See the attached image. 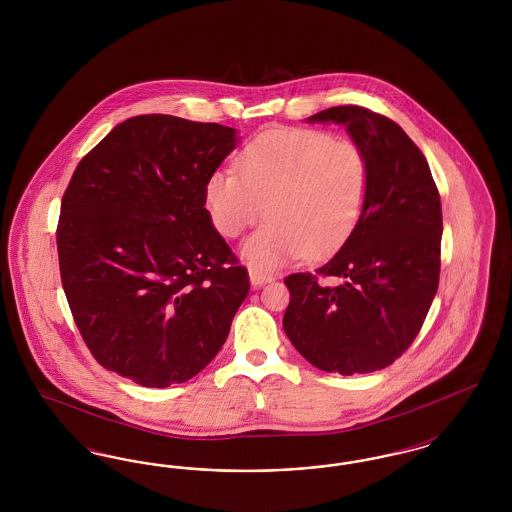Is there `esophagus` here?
Masks as SVG:
<instances>
[{"label": "esophagus", "mask_w": 512, "mask_h": 512, "mask_svg": "<svg viewBox=\"0 0 512 512\" xmlns=\"http://www.w3.org/2000/svg\"><path fill=\"white\" fill-rule=\"evenodd\" d=\"M249 280H251L253 288H261L263 284H267V282L272 280V276L267 274V272H263L261 268L249 267Z\"/></svg>", "instance_id": "1"}]
</instances>
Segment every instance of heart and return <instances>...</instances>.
Here are the masks:
<instances>
[{
	"mask_svg": "<svg viewBox=\"0 0 512 512\" xmlns=\"http://www.w3.org/2000/svg\"><path fill=\"white\" fill-rule=\"evenodd\" d=\"M234 171L205 184L209 219L222 238H238L268 220L244 245L259 267H278L309 253L324 259L357 228L368 194V163L351 140L309 128H276L240 151Z\"/></svg>",
	"mask_w": 512,
	"mask_h": 512,
	"instance_id": "b5f03b06",
	"label": "heart"
}]
</instances>
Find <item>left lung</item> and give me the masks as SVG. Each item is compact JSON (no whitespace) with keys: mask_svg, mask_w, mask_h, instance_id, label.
<instances>
[{"mask_svg":"<svg viewBox=\"0 0 512 512\" xmlns=\"http://www.w3.org/2000/svg\"><path fill=\"white\" fill-rule=\"evenodd\" d=\"M341 122L368 163L357 228L315 272H293L284 330L324 372L365 374L391 365L418 336L439 284L441 203L424 153L388 117L338 105L309 117ZM326 277L340 279L328 287Z\"/></svg>","mask_w":512,"mask_h":512,"instance_id":"obj_1","label":"left lung"}]
</instances>
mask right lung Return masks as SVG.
Returning <instances> with one entry per match:
<instances>
[{"instance_id": "obj_1", "label": "right lung", "mask_w": 512, "mask_h": 512, "mask_svg": "<svg viewBox=\"0 0 512 512\" xmlns=\"http://www.w3.org/2000/svg\"><path fill=\"white\" fill-rule=\"evenodd\" d=\"M236 146L217 122L140 115L78 163L57 222L61 284L99 365L146 388L194 378L228 338L249 274L205 184Z\"/></svg>"}]
</instances>
